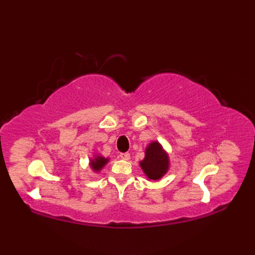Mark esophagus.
Returning <instances> with one entry per match:
<instances>
[{
	"instance_id": "1",
	"label": "esophagus",
	"mask_w": 255,
	"mask_h": 255,
	"mask_svg": "<svg viewBox=\"0 0 255 255\" xmlns=\"http://www.w3.org/2000/svg\"><path fill=\"white\" fill-rule=\"evenodd\" d=\"M119 156L121 157V159H123V160H126V161L129 160V157H130V155H129V153H128V152H121V153L119 154Z\"/></svg>"
}]
</instances>
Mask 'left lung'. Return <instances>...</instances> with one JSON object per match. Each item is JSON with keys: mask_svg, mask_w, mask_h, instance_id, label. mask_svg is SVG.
<instances>
[{"mask_svg": "<svg viewBox=\"0 0 255 255\" xmlns=\"http://www.w3.org/2000/svg\"><path fill=\"white\" fill-rule=\"evenodd\" d=\"M144 173L150 179L161 178L168 170V156L157 142H151L145 151V157L140 163Z\"/></svg>", "mask_w": 255, "mask_h": 255, "instance_id": "8db88e82", "label": "left lung"}]
</instances>
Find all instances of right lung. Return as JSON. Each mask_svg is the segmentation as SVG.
<instances>
[{
  "instance_id": "right-lung-1",
  "label": "right lung",
  "mask_w": 255,
  "mask_h": 255,
  "mask_svg": "<svg viewBox=\"0 0 255 255\" xmlns=\"http://www.w3.org/2000/svg\"><path fill=\"white\" fill-rule=\"evenodd\" d=\"M107 162H108V159H105V157H102V156H96L94 161H91V167L95 171H99L105 166Z\"/></svg>"
}]
</instances>
